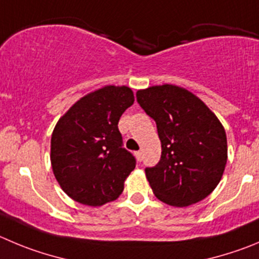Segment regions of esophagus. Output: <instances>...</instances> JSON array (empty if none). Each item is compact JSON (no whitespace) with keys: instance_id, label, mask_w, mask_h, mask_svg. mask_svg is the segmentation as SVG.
<instances>
[{"instance_id":"1","label":"esophagus","mask_w":259,"mask_h":259,"mask_svg":"<svg viewBox=\"0 0 259 259\" xmlns=\"http://www.w3.org/2000/svg\"><path fill=\"white\" fill-rule=\"evenodd\" d=\"M135 157H137V159L139 161V162H142V159H143V156H142V152L138 151L135 152Z\"/></svg>"}]
</instances>
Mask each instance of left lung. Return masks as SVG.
<instances>
[{"label":"left lung","mask_w":259,"mask_h":259,"mask_svg":"<svg viewBox=\"0 0 259 259\" xmlns=\"http://www.w3.org/2000/svg\"><path fill=\"white\" fill-rule=\"evenodd\" d=\"M137 101L156 121L162 153L146 167L154 195L174 207H187L213 192L228 161L224 126L187 89L165 84L137 92Z\"/></svg>","instance_id":"obj_1"}]
</instances>
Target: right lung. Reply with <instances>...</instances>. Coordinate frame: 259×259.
<instances>
[{
    "label": "right lung",
    "instance_id": "obj_1",
    "mask_svg": "<svg viewBox=\"0 0 259 259\" xmlns=\"http://www.w3.org/2000/svg\"><path fill=\"white\" fill-rule=\"evenodd\" d=\"M134 103L127 87L87 94L59 120L51 138V163L62 190L87 206H102L124 190L137 159L122 146L118 120Z\"/></svg>",
    "mask_w": 259,
    "mask_h": 259
}]
</instances>
